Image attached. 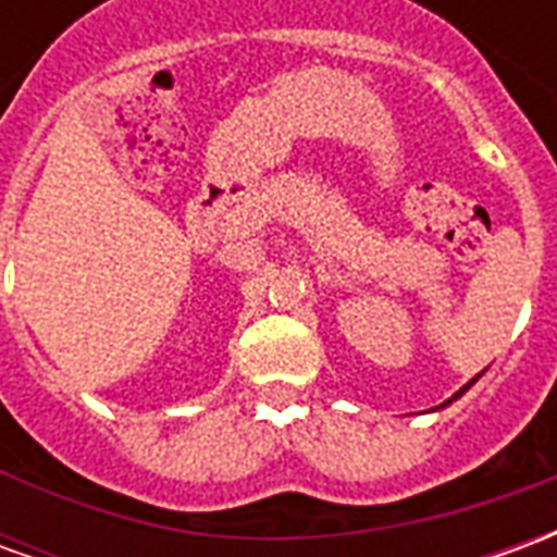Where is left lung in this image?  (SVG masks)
Segmentation results:
<instances>
[{
    "mask_svg": "<svg viewBox=\"0 0 557 557\" xmlns=\"http://www.w3.org/2000/svg\"><path fill=\"white\" fill-rule=\"evenodd\" d=\"M471 385H474V379H471V382H468L466 387H459V391H456L454 397H450V399H444V403H442V409H444V406H450V403H454L456 397H462V394H466V391H468V387H471Z\"/></svg>",
    "mask_w": 557,
    "mask_h": 557,
    "instance_id": "8db88e82",
    "label": "left lung"
}]
</instances>
